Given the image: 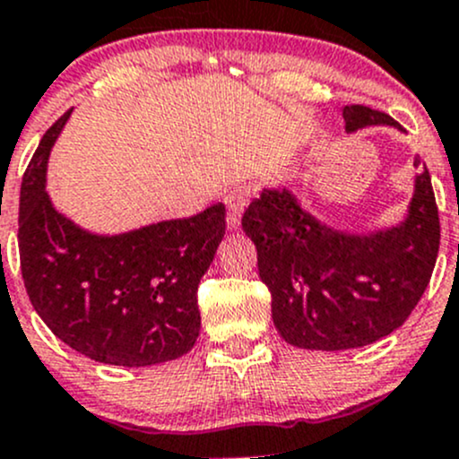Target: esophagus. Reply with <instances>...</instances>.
I'll return each instance as SVG.
<instances>
[{
	"mask_svg": "<svg viewBox=\"0 0 459 459\" xmlns=\"http://www.w3.org/2000/svg\"><path fill=\"white\" fill-rule=\"evenodd\" d=\"M256 195L252 186H240L236 190H231L228 196H225V205H228V228L236 230L240 225V214L247 207L249 198Z\"/></svg>",
	"mask_w": 459,
	"mask_h": 459,
	"instance_id": "34e87169",
	"label": "esophagus"
}]
</instances>
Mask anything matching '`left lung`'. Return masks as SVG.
Listing matches in <instances>:
<instances>
[{"label": "left lung", "instance_id": "obj_1", "mask_svg": "<svg viewBox=\"0 0 459 459\" xmlns=\"http://www.w3.org/2000/svg\"><path fill=\"white\" fill-rule=\"evenodd\" d=\"M342 117L349 132L367 126L403 130L367 106H347ZM243 231L256 245L278 333L316 351L365 347L403 327L440 249V216L424 163L409 214L391 230L344 234L302 210L290 190H263L245 210Z\"/></svg>", "mask_w": 459, "mask_h": 459}]
</instances>
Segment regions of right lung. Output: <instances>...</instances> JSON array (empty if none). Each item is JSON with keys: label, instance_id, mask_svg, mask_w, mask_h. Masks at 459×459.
I'll use <instances>...</instances> for the list:
<instances>
[{"label": "right lung", "instance_id": "obj_1", "mask_svg": "<svg viewBox=\"0 0 459 459\" xmlns=\"http://www.w3.org/2000/svg\"><path fill=\"white\" fill-rule=\"evenodd\" d=\"M68 117L46 132L22 181L17 238L28 299L61 342L92 360H177L198 338V282L225 236V205L117 236L77 228L46 195V163Z\"/></svg>", "mask_w": 459, "mask_h": 459}]
</instances>
